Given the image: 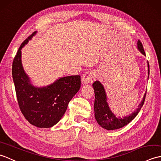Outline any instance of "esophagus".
I'll return each instance as SVG.
<instances>
[{
	"label": "esophagus",
	"mask_w": 161,
	"mask_h": 161,
	"mask_svg": "<svg viewBox=\"0 0 161 161\" xmlns=\"http://www.w3.org/2000/svg\"><path fill=\"white\" fill-rule=\"evenodd\" d=\"M96 79V74L93 71H88L85 73L82 77H81V81L84 84H87L89 83H93Z\"/></svg>",
	"instance_id": "1"
}]
</instances>
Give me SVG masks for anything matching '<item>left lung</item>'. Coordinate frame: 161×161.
Segmentation results:
<instances>
[{"label": "left lung", "mask_w": 161, "mask_h": 161, "mask_svg": "<svg viewBox=\"0 0 161 161\" xmlns=\"http://www.w3.org/2000/svg\"><path fill=\"white\" fill-rule=\"evenodd\" d=\"M137 48L143 55L146 56L144 48L141 42L138 40L137 43ZM147 73L149 79V65L147 61ZM93 88L95 93V103H94V111L95 118L102 128L107 130H115L120 129L125 126L132 121L138 115L141 111L142 107L145 102L146 92L145 93L142 100L140 102L138 107L135 111H133L129 115H126L124 117H119L113 113L111 108L109 107L108 103V97L107 92L105 91L104 86L100 81H95L93 84Z\"/></svg>", "instance_id": "obj_1"}]
</instances>
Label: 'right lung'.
Segmentation results:
<instances>
[{
  "label": "right lung",
  "instance_id": "add662e5",
  "mask_svg": "<svg viewBox=\"0 0 161 161\" xmlns=\"http://www.w3.org/2000/svg\"><path fill=\"white\" fill-rule=\"evenodd\" d=\"M35 32L20 45L13 61L12 77L20 111L30 124L39 128H50L59 122L68 103L80 90V75L59 77L52 84L43 86L33 84L24 70L21 50Z\"/></svg>",
  "mask_w": 161,
  "mask_h": 161
}]
</instances>
